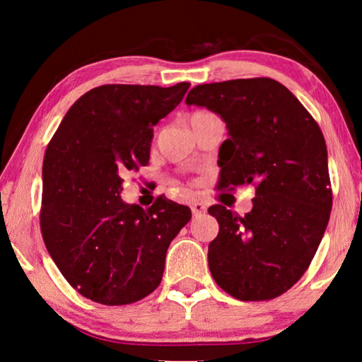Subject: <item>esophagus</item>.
Returning a JSON list of instances; mask_svg holds the SVG:
<instances>
[{
    "label": "esophagus",
    "mask_w": 362,
    "mask_h": 362,
    "mask_svg": "<svg viewBox=\"0 0 362 362\" xmlns=\"http://www.w3.org/2000/svg\"><path fill=\"white\" fill-rule=\"evenodd\" d=\"M191 211H192V214H194V216H201L207 211V207H206L204 202L194 201V202H192V206H191Z\"/></svg>",
    "instance_id": "1"
}]
</instances>
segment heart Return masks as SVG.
Segmentation results:
<instances>
[{
    "label": "heart",
    "instance_id": "heart-1",
    "mask_svg": "<svg viewBox=\"0 0 362 362\" xmlns=\"http://www.w3.org/2000/svg\"><path fill=\"white\" fill-rule=\"evenodd\" d=\"M204 115H209V112H194V113H192V115L189 117V122H191V120H196V118L204 117Z\"/></svg>",
    "mask_w": 362,
    "mask_h": 362
}]
</instances>
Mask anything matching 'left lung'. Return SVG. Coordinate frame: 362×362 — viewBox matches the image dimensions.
I'll list each match as a JSON object with an SVG mask.
<instances>
[{"mask_svg":"<svg viewBox=\"0 0 362 362\" xmlns=\"http://www.w3.org/2000/svg\"><path fill=\"white\" fill-rule=\"evenodd\" d=\"M186 105L226 122L221 189L255 185L245 216L209 207L219 222L207 252L212 279L237 300L275 298L301 279L328 226L333 197L323 133L298 98L269 77L202 83Z\"/></svg>","mask_w":362,"mask_h":362,"instance_id":"1","label":"left lung"}]
</instances>
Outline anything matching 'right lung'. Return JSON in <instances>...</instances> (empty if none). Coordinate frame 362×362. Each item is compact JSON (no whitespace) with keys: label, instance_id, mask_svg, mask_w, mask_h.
Masks as SVG:
<instances>
[{"label":"right lung","instance_id":"right-lung-1","mask_svg":"<svg viewBox=\"0 0 362 362\" xmlns=\"http://www.w3.org/2000/svg\"><path fill=\"white\" fill-rule=\"evenodd\" d=\"M173 87L100 86L78 98L42 163L41 230L57 269L78 293L128 305L160 285L166 250L191 219L160 196L150 209L123 202L122 176L150 160L153 127L185 97Z\"/></svg>","mask_w":362,"mask_h":362}]
</instances>
